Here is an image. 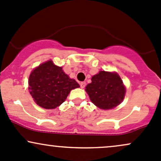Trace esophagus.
I'll list each match as a JSON object with an SVG mask.
<instances>
[{
  "label": "esophagus",
  "instance_id": "1",
  "mask_svg": "<svg viewBox=\"0 0 161 161\" xmlns=\"http://www.w3.org/2000/svg\"><path fill=\"white\" fill-rule=\"evenodd\" d=\"M80 87L83 89V88L85 87V86H86V82H81L80 84Z\"/></svg>",
  "mask_w": 161,
  "mask_h": 161
}]
</instances>
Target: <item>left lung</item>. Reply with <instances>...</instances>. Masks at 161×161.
<instances>
[{
    "mask_svg": "<svg viewBox=\"0 0 161 161\" xmlns=\"http://www.w3.org/2000/svg\"><path fill=\"white\" fill-rule=\"evenodd\" d=\"M91 80L85 90L97 107L106 110L113 109L122 102L125 87L118 74L100 71L92 77Z\"/></svg>",
    "mask_w": 161,
    "mask_h": 161,
    "instance_id": "1",
    "label": "left lung"
}]
</instances>
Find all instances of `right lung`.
Instances as JSON below:
<instances>
[{"label":"right lung","instance_id":"add662e5","mask_svg":"<svg viewBox=\"0 0 161 161\" xmlns=\"http://www.w3.org/2000/svg\"><path fill=\"white\" fill-rule=\"evenodd\" d=\"M80 87L74 79L63 71L61 67L49 60L32 71L29 77V90L36 103L46 109H53L65 101L71 90Z\"/></svg>","mask_w":161,"mask_h":161}]
</instances>
